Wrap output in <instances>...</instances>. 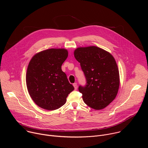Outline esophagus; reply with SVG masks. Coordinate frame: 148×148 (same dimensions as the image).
I'll use <instances>...</instances> for the list:
<instances>
[{
    "mask_svg": "<svg viewBox=\"0 0 148 148\" xmlns=\"http://www.w3.org/2000/svg\"><path fill=\"white\" fill-rule=\"evenodd\" d=\"M73 86H74L75 90H77V87H77V84L76 82H75V83L73 84Z\"/></svg>",
    "mask_w": 148,
    "mask_h": 148,
    "instance_id": "esophagus-1",
    "label": "esophagus"
}]
</instances>
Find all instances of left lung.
I'll use <instances>...</instances> for the list:
<instances>
[{"mask_svg": "<svg viewBox=\"0 0 148 148\" xmlns=\"http://www.w3.org/2000/svg\"><path fill=\"white\" fill-rule=\"evenodd\" d=\"M74 57L86 79V85L78 87L84 102L94 110L105 108L115 99L119 87V70L114 58L95 46L77 48Z\"/></svg>", "mask_w": 148, "mask_h": 148, "instance_id": "1", "label": "left lung"}]
</instances>
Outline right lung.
<instances>
[{"instance_id": "obj_1", "label": "right lung", "mask_w": 148, "mask_h": 148, "mask_svg": "<svg viewBox=\"0 0 148 148\" xmlns=\"http://www.w3.org/2000/svg\"><path fill=\"white\" fill-rule=\"evenodd\" d=\"M68 57L64 49H51L41 51L31 59L26 73V85L33 101L40 107L55 110L66 102L74 90L65 73L62 63Z\"/></svg>"}]
</instances>
